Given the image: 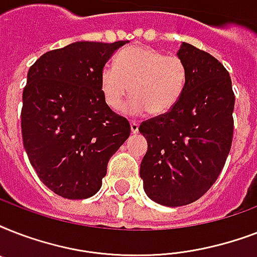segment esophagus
I'll return each instance as SVG.
<instances>
[{"label": "esophagus", "mask_w": 257, "mask_h": 257, "mask_svg": "<svg viewBox=\"0 0 257 257\" xmlns=\"http://www.w3.org/2000/svg\"><path fill=\"white\" fill-rule=\"evenodd\" d=\"M131 131H132V133H139V122L132 121L131 122Z\"/></svg>", "instance_id": "34e87169"}]
</instances>
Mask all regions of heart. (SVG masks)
I'll use <instances>...</instances> for the list:
<instances>
[{
    "mask_svg": "<svg viewBox=\"0 0 257 257\" xmlns=\"http://www.w3.org/2000/svg\"><path fill=\"white\" fill-rule=\"evenodd\" d=\"M188 80V68L179 56H165L149 46L132 45L114 58V66L101 72V92L105 104L118 112L129 93L133 97L128 110L152 116L171 112L183 96Z\"/></svg>",
    "mask_w": 257,
    "mask_h": 257,
    "instance_id": "heart-1",
    "label": "heart"
}]
</instances>
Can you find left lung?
Returning <instances> with one entry per match:
<instances>
[{
    "label": "left lung",
    "instance_id": "8db88e82",
    "mask_svg": "<svg viewBox=\"0 0 257 257\" xmlns=\"http://www.w3.org/2000/svg\"><path fill=\"white\" fill-rule=\"evenodd\" d=\"M177 56L188 68L183 96L171 112L139 128L148 141L140 167L144 191L167 207L193 203L215 184L233 139L235 93L228 70L187 42Z\"/></svg>",
    "mask_w": 257,
    "mask_h": 257
}]
</instances>
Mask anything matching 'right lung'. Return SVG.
Segmentation results:
<instances>
[{
	"mask_svg": "<svg viewBox=\"0 0 257 257\" xmlns=\"http://www.w3.org/2000/svg\"><path fill=\"white\" fill-rule=\"evenodd\" d=\"M125 41H78L46 52L22 93L24 147L38 177L65 199L96 195L109 159L131 135L128 120L105 104L100 77Z\"/></svg>",
	"mask_w": 257,
	"mask_h": 257,
	"instance_id": "right-lung-1",
	"label": "right lung"
}]
</instances>
